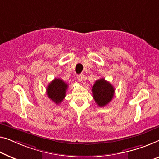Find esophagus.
Listing matches in <instances>:
<instances>
[{
	"label": "esophagus",
	"instance_id": "1",
	"mask_svg": "<svg viewBox=\"0 0 159 159\" xmlns=\"http://www.w3.org/2000/svg\"><path fill=\"white\" fill-rule=\"evenodd\" d=\"M85 78V75L83 74H79L77 75V79L79 80V81H82V80Z\"/></svg>",
	"mask_w": 159,
	"mask_h": 159
}]
</instances>
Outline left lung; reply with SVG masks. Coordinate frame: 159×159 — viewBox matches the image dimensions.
<instances>
[{"label": "left lung", "instance_id": "left-lung-1", "mask_svg": "<svg viewBox=\"0 0 159 159\" xmlns=\"http://www.w3.org/2000/svg\"><path fill=\"white\" fill-rule=\"evenodd\" d=\"M92 93L97 105L100 107H103L112 100L115 89L109 82L101 78L95 82L92 87Z\"/></svg>", "mask_w": 159, "mask_h": 159}]
</instances>
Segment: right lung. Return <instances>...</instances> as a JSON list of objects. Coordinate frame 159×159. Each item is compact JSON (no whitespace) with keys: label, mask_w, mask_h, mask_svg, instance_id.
I'll return each instance as SVG.
<instances>
[{"label":"right lung","mask_w":159,"mask_h":159,"mask_svg":"<svg viewBox=\"0 0 159 159\" xmlns=\"http://www.w3.org/2000/svg\"><path fill=\"white\" fill-rule=\"evenodd\" d=\"M68 89V84L61 79H55L50 83L46 89L48 98L56 104L61 103L64 99Z\"/></svg>","instance_id":"add662e5"}]
</instances>
